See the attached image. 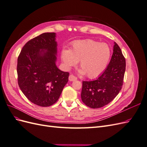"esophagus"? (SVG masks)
<instances>
[{
  "label": "esophagus",
  "mask_w": 147,
  "mask_h": 147,
  "mask_svg": "<svg viewBox=\"0 0 147 147\" xmlns=\"http://www.w3.org/2000/svg\"><path fill=\"white\" fill-rule=\"evenodd\" d=\"M69 81H70V82H74V81L77 80V78L76 77H75L74 75H70L69 77Z\"/></svg>",
  "instance_id": "34e87169"
}]
</instances>
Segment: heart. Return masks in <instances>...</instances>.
<instances>
[{
	"instance_id": "obj_1",
	"label": "heart",
	"mask_w": 147,
	"mask_h": 147,
	"mask_svg": "<svg viewBox=\"0 0 147 147\" xmlns=\"http://www.w3.org/2000/svg\"><path fill=\"white\" fill-rule=\"evenodd\" d=\"M111 50L105 43L87 39L74 42L70 50H63L61 59L67 68L80 61V72L90 78H96L104 72L109 62Z\"/></svg>"
}]
</instances>
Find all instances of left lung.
Segmentation results:
<instances>
[{
  "instance_id": "obj_1",
  "label": "left lung",
  "mask_w": 147,
  "mask_h": 147,
  "mask_svg": "<svg viewBox=\"0 0 147 147\" xmlns=\"http://www.w3.org/2000/svg\"><path fill=\"white\" fill-rule=\"evenodd\" d=\"M109 65L95 80L83 81L81 93L83 103L92 109L109 104L121 91L126 70V60L117 43Z\"/></svg>"
}]
</instances>
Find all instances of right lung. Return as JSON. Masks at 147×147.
Returning <instances> with one entry per match:
<instances>
[{"label": "right lung", "mask_w": 147, "mask_h": 147, "mask_svg": "<svg viewBox=\"0 0 147 147\" xmlns=\"http://www.w3.org/2000/svg\"><path fill=\"white\" fill-rule=\"evenodd\" d=\"M55 32H45L30 40L18 57V83L25 96L34 104L51 106L57 102L68 82L69 73L56 65Z\"/></svg>", "instance_id": "1"}]
</instances>
